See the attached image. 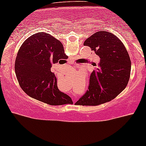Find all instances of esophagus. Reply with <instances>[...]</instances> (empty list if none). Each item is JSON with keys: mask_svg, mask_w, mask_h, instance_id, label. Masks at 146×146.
<instances>
[{"mask_svg": "<svg viewBox=\"0 0 146 146\" xmlns=\"http://www.w3.org/2000/svg\"><path fill=\"white\" fill-rule=\"evenodd\" d=\"M73 100H74V102H76V100H77V98H76V97H75V98L73 99Z\"/></svg>", "mask_w": 146, "mask_h": 146, "instance_id": "1", "label": "esophagus"}]
</instances>
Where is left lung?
Here are the masks:
<instances>
[{"label": "left lung", "mask_w": 146, "mask_h": 146, "mask_svg": "<svg viewBox=\"0 0 146 146\" xmlns=\"http://www.w3.org/2000/svg\"><path fill=\"white\" fill-rule=\"evenodd\" d=\"M84 45L90 47L100 61L98 68L91 73L89 90L76 104L97 106L110 101L125 89L131 61L121 41L110 32H96L85 40Z\"/></svg>", "instance_id": "left-lung-1"}]
</instances>
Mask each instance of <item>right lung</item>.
Returning a JSON list of instances; mask_svg holds the SVG:
<instances>
[{"instance_id": "1", "label": "right lung", "mask_w": 146, "mask_h": 146, "mask_svg": "<svg viewBox=\"0 0 146 146\" xmlns=\"http://www.w3.org/2000/svg\"><path fill=\"white\" fill-rule=\"evenodd\" d=\"M63 59L68 56L59 40L45 33L31 36L15 59V72L21 88L31 97L52 106L72 103L70 96L59 90L51 72V64Z\"/></svg>"}]
</instances>
